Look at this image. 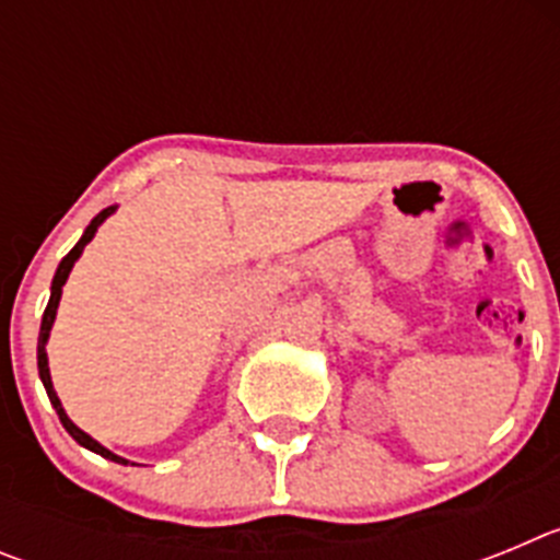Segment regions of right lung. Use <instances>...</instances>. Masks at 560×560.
Masks as SVG:
<instances>
[{"mask_svg":"<svg viewBox=\"0 0 560 560\" xmlns=\"http://www.w3.org/2000/svg\"><path fill=\"white\" fill-rule=\"evenodd\" d=\"M112 212H114V207H106V210H103V212H97L95 219H92V224L86 226V232H83L81 241H78V244L72 246V252H69V255L63 257L61 266H58V271H56V277H52V294H49V303H47V308H44L42 334H38V375H42L44 389H47V395H49V404H52V407H56V412H58V418H61L63 429H67V432L72 434V438H75L78 443H81V446H86L89 452L101 454V457H106V459H114V463H126V459H122V457H117V454H112V452H108V448H103L101 443H97V440L89 438L86 432H81V429H78L75 423H72V420L67 418V412H63V407H61V400H58L56 389H52V378H49V368H47V350H44V345H47L49 328H52V323H56L58 300H61V289H63V283H67L69 271H72V266H75V260H78V257H81L83 246H86L89 241H92V237H95L97 226H101L103 221H106L108 215H112Z\"/></svg>","mask_w":560,"mask_h":560,"instance_id":"add662e5","label":"right lung"}]
</instances>
